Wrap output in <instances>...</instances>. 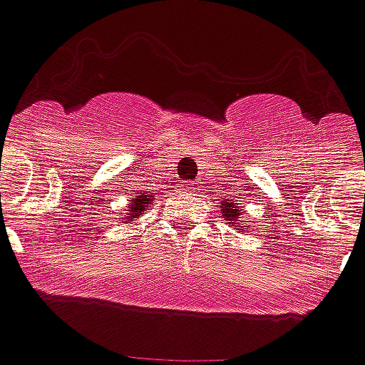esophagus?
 <instances>
[{"label":"esophagus","mask_w":365,"mask_h":365,"mask_svg":"<svg viewBox=\"0 0 365 365\" xmlns=\"http://www.w3.org/2000/svg\"><path fill=\"white\" fill-rule=\"evenodd\" d=\"M180 187H182V190L185 191V193H193V191L197 190V187H195V183H191V182L182 183V185H180Z\"/></svg>","instance_id":"esophagus-1"}]
</instances>
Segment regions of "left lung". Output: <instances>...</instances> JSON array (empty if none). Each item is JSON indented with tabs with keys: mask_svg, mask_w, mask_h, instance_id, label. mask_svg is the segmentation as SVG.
I'll list each match as a JSON object with an SVG mask.
<instances>
[{
	"mask_svg": "<svg viewBox=\"0 0 365 365\" xmlns=\"http://www.w3.org/2000/svg\"><path fill=\"white\" fill-rule=\"evenodd\" d=\"M219 207H221V213H223V217H225V221L229 225L233 227V229H237V231H239V227H241V231H243L245 225L241 223V219H239V215H241L239 203H233L231 200H223V203H221Z\"/></svg>",
	"mask_w": 365,
	"mask_h": 365,
	"instance_id": "1",
	"label": "left lung"
}]
</instances>
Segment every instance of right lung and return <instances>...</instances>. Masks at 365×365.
Wrapping results in <instances>:
<instances>
[{
	"label": "right lung",
	"instance_id": "1",
	"mask_svg": "<svg viewBox=\"0 0 365 365\" xmlns=\"http://www.w3.org/2000/svg\"><path fill=\"white\" fill-rule=\"evenodd\" d=\"M156 195H146V193H140L136 197H132V203L126 205V215L122 217V223H132L136 219L142 217V213H146V209L154 203Z\"/></svg>",
	"mask_w": 365,
	"mask_h": 365
}]
</instances>
